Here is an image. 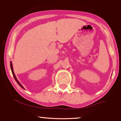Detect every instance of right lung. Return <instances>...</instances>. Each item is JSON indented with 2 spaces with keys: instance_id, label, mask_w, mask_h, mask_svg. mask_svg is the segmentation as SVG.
I'll return each instance as SVG.
<instances>
[{
  "instance_id": "1",
  "label": "right lung",
  "mask_w": 121,
  "mask_h": 121,
  "mask_svg": "<svg viewBox=\"0 0 121 121\" xmlns=\"http://www.w3.org/2000/svg\"><path fill=\"white\" fill-rule=\"evenodd\" d=\"M10 65H11V70H12V73H13V76H14V79H15L16 82H17V83L18 84H19V85L20 86H21V87L22 88V89H24V87L19 82V81L17 80V78H16V76H15V73H14V71H13V65H12V61H11V63H10Z\"/></svg>"
}]
</instances>
